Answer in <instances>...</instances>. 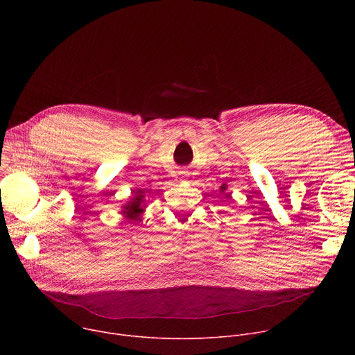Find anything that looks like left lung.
Returning a JSON list of instances; mask_svg holds the SVG:
<instances>
[{
	"label": "left lung",
	"mask_w": 355,
	"mask_h": 355,
	"mask_svg": "<svg viewBox=\"0 0 355 355\" xmlns=\"http://www.w3.org/2000/svg\"><path fill=\"white\" fill-rule=\"evenodd\" d=\"M225 189H226V188H225V187H223V185H222V187H220V191H222V192H223V191H225Z\"/></svg>",
	"instance_id": "1"
}]
</instances>
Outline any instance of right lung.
Wrapping results in <instances>:
<instances>
[{"label": "right lung", "mask_w": 355, "mask_h": 355, "mask_svg": "<svg viewBox=\"0 0 355 355\" xmlns=\"http://www.w3.org/2000/svg\"><path fill=\"white\" fill-rule=\"evenodd\" d=\"M146 209V200L143 191H137L133 198H130L126 204L122 207V216L128 220H140L141 215L144 214Z\"/></svg>", "instance_id": "right-lung-1"}]
</instances>
